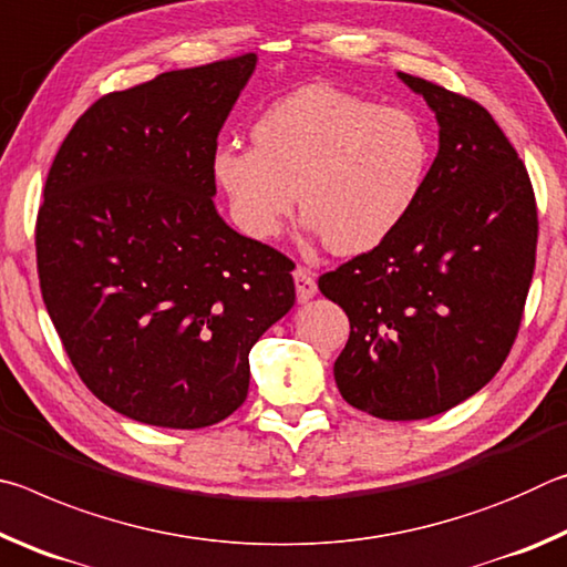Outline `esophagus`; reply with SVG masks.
I'll use <instances>...</instances> for the list:
<instances>
[{"label":"esophagus","instance_id":"1","mask_svg":"<svg viewBox=\"0 0 567 567\" xmlns=\"http://www.w3.org/2000/svg\"><path fill=\"white\" fill-rule=\"evenodd\" d=\"M292 275H295L297 300H300V302L312 300L315 292H318V282H315V275L310 270H305V267H297Z\"/></svg>","mask_w":567,"mask_h":567}]
</instances>
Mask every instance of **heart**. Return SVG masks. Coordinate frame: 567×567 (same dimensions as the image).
<instances>
[{
    "label": "heart",
    "mask_w": 567,
    "mask_h": 567,
    "mask_svg": "<svg viewBox=\"0 0 567 567\" xmlns=\"http://www.w3.org/2000/svg\"><path fill=\"white\" fill-rule=\"evenodd\" d=\"M252 142L225 145L213 157L239 229L275 239L300 189L307 229L338 255L368 252L395 233L417 205L430 165L415 114L330 84L272 102L255 120Z\"/></svg>",
    "instance_id": "obj_1"
}]
</instances>
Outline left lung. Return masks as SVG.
<instances>
[{"mask_svg": "<svg viewBox=\"0 0 567 567\" xmlns=\"http://www.w3.org/2000/svg\"><path fill=\"white\" fill-rule=\"evenodd\" d=\"M440 147L405 223L320 277L350 320L334 360L340 395L380 420L433 417L475 395L511 352L530 290V177L491 112L420 76Z\"/></svg>", "mask_w": 567, "mask_h": 567, "instance_id": "obj_1", "label": "left lung"}]
</instances>
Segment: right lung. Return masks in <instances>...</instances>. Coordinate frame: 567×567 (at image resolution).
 <instances>
[{
  "mask_svg": "<svg viewBox=\"0 0 567 567\" xmlns=\"http://www.w3.org/2000/svg\"><path fill=\"white\" fill-rule=\"evenodd\" d=\"M257 54L104 94L74 122L37 215L47 312L76 375L145 425L243 405L249 350L295 305L292 260L217 215V134Z\"/></svg>",
  "mask_w": 567,
  "mask_h": 567,
  "instance_id": "right-lung-1",
  "label": "right lung"
}]
</instances>
